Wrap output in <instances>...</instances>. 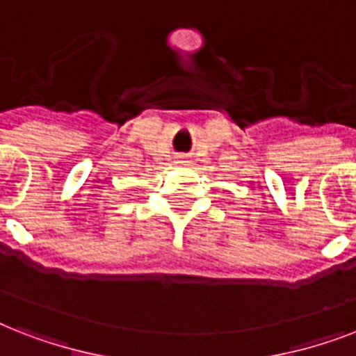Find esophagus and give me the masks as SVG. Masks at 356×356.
Segmentation results:
<instances>
[{"label":"esophagus","mask_w":356,"mask_h":356,"mask_svg":"<svg viewBox=\"0 0 356 356\" xmlns=\"http://www.w3.org/2000/svg\"><path fill=\"white\" fill-rule=\"evenodd\" d=\"M177 159H179V162H181V164H188V156H186V155H177Z\"/></svg>","instance_id":"34e87169"}]
</instances>
